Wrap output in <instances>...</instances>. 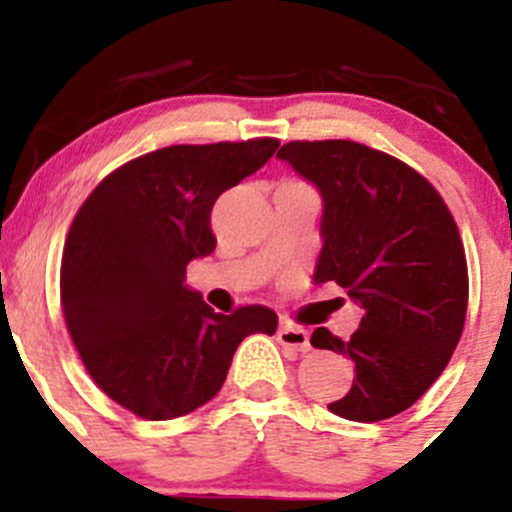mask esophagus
I'll list each match as a JSON object with an SVG mask.
<instances>
[{
	"label": "esophagus",
	"mask_w": 512,
	"mask_h": 512,
	"mask_svg": "<svg viewBox=\"0 0 512 512\" xmlns=\"http://www.w3.org/2000/svg\"><path fill=\"white\" fill-rule=\"evenodd\" d=\"M277 342L282 344V347L292 349V352H309V334L307 329L302 327H294V324H280V329H277Z\"/></svg>",
	"instance_id": "34e87169"
}]
</instances>
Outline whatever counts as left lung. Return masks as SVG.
<instances>
[{"label":"left lung","instance_id":"left-lung-1","mask_svg":"<svg viewBox=\"0 0 512 512\" xmlns=\"http://www.w3.org/2000/svg\"><path fill=\"white\" fill-rule=\"evenodd\" d=\"M324 198L314 282L361 304L349 342L327 327L312 347L354 361V384L329 411L384 421L414 406L458 347L468 309L461 232L441 193L404 160L356 141H292L277 153Z\"/></svg>","mask_w":512,"mask_h":512}]
</instances>
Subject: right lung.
<instances>
[{
  "label": "right lung",
  "mask_w": 512,
  "mask_h": 512,
  "mask_svg": "<svg viewBox=\"0 0 512 512\" xmlns=\"http://www.w3.org/2000/svg\"><path fill=\"white\" fill-rule=\"evenodd\" d=\"M277 146L250 138L160 148L108 173L76 213L61 312L91 379L131 414L168 421L208 404L242 339L277 332L270 307L218 314L183 285L188 262L215 250V200Z\"/></svg>",
  "instance_id": "obj_1"
}]
</instances>
